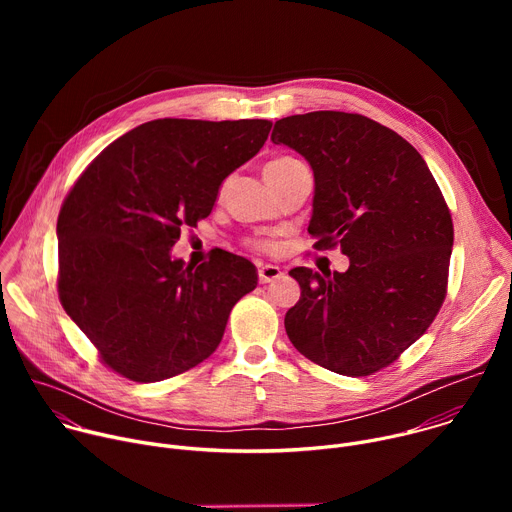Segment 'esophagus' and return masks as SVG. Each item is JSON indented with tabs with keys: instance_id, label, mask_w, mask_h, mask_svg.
<instances>
[{
	"instance_id": "obj_1",
	"label": "esophagus",
	"mask_w": 512,
	"mask_h": 512,
	"mask_svg": "<svg viewBox=\"0 0 512 512\" xmlns=\"http://www.w3.org/2000/svg\"><path fill=\"white\" fill-rule=\"evenodd\" d=\"M283 275V271H281V267L279 265H261L259 267V281L261 283H273L275 279H279Z\"/></svg>"
}]
</instances>
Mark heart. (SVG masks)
<instances>
[{
    "label": "heart",
    "instance_id": "obj_1",
    "mask_svg": "<svg viewBox=\"0 0 512 512\" xmlns=\"http://www.w3.org/2000/svg\"><path fill=\"white\" fill-rule=\"evenodd\" d=\"M287 162H291V158H279V160H273V162H269L267 166H279V164H287Z\"/></svg>",
    "mask_w": 512,
    "mask_h": 512
}]
</instances>
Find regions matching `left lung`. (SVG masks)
I'll return each instance as SVG.
<instances>
[{"label": "left lung", "instance_id": "1", "mask_svg": "<svg viewBox=\"0 0 512 512\" xmlns=\"http://www.w3.org/2000/svg\"><path fill=\"white\" fill-rule=\"evenodd\" d=\"M271 141L314 172L316 249L340 245L350 261L324 277L289 271L302 298L285 314V332L332 373H377L423 336L446 298L454 247L446 200L413 145L369 117L291 115L275 123Z\"/></svg>", "mask_w": 512, "mask_h": 512}]
</instances>
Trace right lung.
<instances>
[{
	"mask_svg": "<svg viewBox=\"0 0 512 512\" xmlns=\"http://www.w3.org/2000/svg\"><path fill=\"white\" fill-rule=\"evenodd\" d=\"M267 119H156L105 148L66 196L58 223L62 308L119 375L176 377L223 340L255 265L218 251L186 267L182 227L212 212L223 182L263 148Z\"/></svg>",
	"mask_w": 512,
	"mask_h": 512,
	"instance_id": "1",
	"label": "right lung"
}]
</instances>
